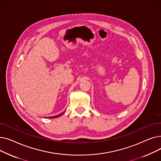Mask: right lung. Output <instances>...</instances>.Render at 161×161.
I'll return each mask as SVG.
<instances>
[{
    "label": "right lung",
    "mask_w": 161,
    "mask_h": 161,
    "mask_svg": "<svg viewBox=\"0 0 161 161\" xmlns=\"http://www.w3.org/2000/svg\"><path fill=\"white\" fill-rule=\"evenodd\" d=\"M64 114V112H63V113H61V114H60L59 115H55V116H54V117H49V118H55V117H59V116H61V115H63Z\"/></svg>",
    "instance_id": "1"
}]
</instances>
